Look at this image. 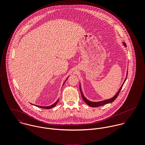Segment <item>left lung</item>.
Masks as SVG:
<instances>
[{"label":"left lung","instance_id":"left-lung-1","mask_svg":"<svg viewBox=\"0 0 145 145\" xmlns=\"http://www.w3.org/2000/svg\"><path fill=\"white\" fill-rule=\"evenodd\" d=\"M123 44H124V46H125L126 47V44H125V43H123ZM127 74H128V72H127ZM126 76V77H127ZM126 79H127V78L125 79V80H124V82L122 84V86H121V87L120 88V89H119V90L118 91V92L117 93V94L113 97V98H110V99H106V100H104V101H101V102H91V101H89V100H88L84 96V95H83V93H82V89H81V86H80V92H81V94H82V98H83V101L86 103V104H87L88 105H89V106H91V107H97V106H102V105H103L104 104H106L109 103H112V102H113L117 98V97H118V94H120V91L121 90V89H122V86H123V84H124V83H125V80H126Z\"/></svg>","mask_w":145,"mask_h":145}]
</instances>
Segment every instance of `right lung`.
Returning a JSON list of instances; mask_svg holds the SVG:
<instances>
[{
	"label": "right lung",
	"mask_w": 145,
	"mask_h": 145,
	"mask_svg": "<svg viewBox=\"0 0 145 145\" xmlns=\"http://www.w3.org/2000/svg\"><path fill=\"white\" fill-rule=\"evenodd\" d=\"M67 80V79L66 80V81ZM65 81V82H66ZM63 83V84H64ZM59 99H57V101L54 104H52L51 105H50V106H40V105H36V106H38V107H40V108H43V109H51V108H53V107H54V106H55L56 105V104H57V103L59 102Z\"/></svg>",
	"instance_id": "add662e5"
}]
</instances>
